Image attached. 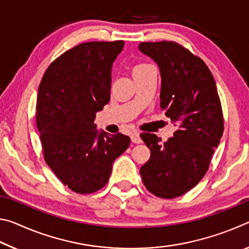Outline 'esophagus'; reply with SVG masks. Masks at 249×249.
I'll return each mask as SVG.
<instances>
[{"label":"esophagus","mask_w":249,"mask_h":249,"mask_svg":"<svg viewBox=\"0 0 249 249\" xmlns=\"http://www.w3.org/2000/svg\"><path fill=\"white\" fill-rule=\"evenodd\" d=\"M130 138H132V142H135V144H141V142H142L140 133H137V132H134L132 134V136H130Z\"/></svg>","instance_id":"esophagus-1"}]
</instances>
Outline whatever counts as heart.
<instances>
[{"label": "heart", "instance_id": "heart-1", "mask_svg": "<svg viewBox=\"0 0 249 249\" xmlns=\"http://www.w3.org/2000/svg\"><path fill=\"white\" fill-rule=\"evenodd\" d=\"M147 67H149V65H146V64H140V65L134 66L133 68H132V74H133V75H135V74L140 73L141 71L145 70V69L147 68Z\"/></svg>", "mask_w": 249, "mask_h": 249}]
</instances>
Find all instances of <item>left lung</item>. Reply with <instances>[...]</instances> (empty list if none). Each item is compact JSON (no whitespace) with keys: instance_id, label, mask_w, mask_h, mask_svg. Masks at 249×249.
Instances as JSON below:
<instances>
[{"instance_id":"1","label":"left lung","mask_w":249,"mask_h":249,"mask_svg":"<svg viewBox=\"0 0 249 249\" xmlns=\"http://www.w3.org/2000/svg\"><path fill=\"white\" fill-rule=\"evenodd\" d=\"M138 48L158 65L160 107L178 127L166 142L155 134L141 135L150 149L141 176L153 195L174 199L195 188L209 169L224 130L220 96L208 66L181 45L158 41Z\"/></svg>"}]
</instances>
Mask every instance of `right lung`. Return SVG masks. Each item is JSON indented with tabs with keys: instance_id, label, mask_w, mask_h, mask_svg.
Wrapping results in <instances>:
<instances>
[{
	"instance_id": "obj_1",
	"label": "right lung",
	"mask_w": 249,
	"mask_h": 249,
	"mask_svg": "<svg viewBox=\"0 0 249 249\" xmlns=\"http://www.w3.org/2000/svg\"><path fill=\"white\" fill-rule=\"evenodd\" d=\"M123 40L90 41L58 57L38 88L36 124L45 161L71 190L88 195L108 181L130 138L96 129V112L109 101L113 62Z\"/></svg>"
}]
</instances>
